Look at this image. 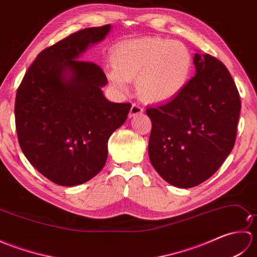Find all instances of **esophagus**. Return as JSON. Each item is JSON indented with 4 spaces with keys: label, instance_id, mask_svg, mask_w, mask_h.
<instances>
[{
    "label": "esophagus",
    "instance_id": "esophagus-1",
    "mask_svg": "<svg viewBox=\"0 0 257 257\" xmlns=\"http://www.w3.org/2000/svg\"><path fill=\"white\" fill-rule=\"evenodd\" d=\"M143 112H144V109L141 108V106H139L138 103H134V105L132 106V109H130L129 117L134 118L136 116H138V114H141Z\"/></svg>",
    "mask_w": 257,
    "mask_h": 257
}]
</instances>
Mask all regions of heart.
Returning <instances> with one entry per match:
<instances>
[{"mask_svg": "<svg viewBox=\"0 0 257 257\" xmlns=\"http://www.w3.org/2000/svg\"><path fill=\"white\" fill-rule=\"evenodd\" d=\"M107 77L120 94L136 80L137 91L148 102H166L181 92L192 72V55L180 42L161 37L127 41L110 54Z\"/></svg>", "mask_w": 257, "mask_h": 257, "instance_id": "heart-1", "label": "heart"}]
</instances>
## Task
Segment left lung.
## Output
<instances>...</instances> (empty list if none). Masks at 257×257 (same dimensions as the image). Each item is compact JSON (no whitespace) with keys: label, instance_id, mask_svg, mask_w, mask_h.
<instances>
[{"label":"left lung","instance_id":"1","mask_svg":"<svg viewBox=\"0 0 257 257\" xmlns=\"http://www.w3.org/2000/svg\"><path fill=\"white\" fill-rule=\"evenodd\" d=\"M195 75L170 101L150 107L149 159L163 180L189 189L212 177L235 144L241 100L224 64L194 54Z\"/></svg>","mask_w":257,"mask_h":257}]
</instances>
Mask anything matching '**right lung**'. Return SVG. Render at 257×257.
I'll return each instance as SVG.
<instances>
[{
	"mask_svg": "<svg viewBox=\"0 0 257 257\" xmlns=\"http://www.w3.org/2000/svg\"><path fill=\"white\" fill-rule=\"evenodd\" d=\"M111 25L80 30L38 54L16 92L15 124L24 156L52 182L74 187L103 168L108 140L132 105L109 101L107 77L83 54Z\"/></svg>",
	"mask_w": 257,
	"mask_h": 257,
	"instance_id": "1",
	"label": "right lung"
}]
</instances>
